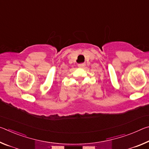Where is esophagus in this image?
Here are the masks:
<instances>
[{"label": "esophagus", "instance_id": "1", "mask_svg": "<svg viewBox=\"0 0 149 149\" xmlns=\"http://www.w3.org/2000/svg\"><path fill=\"white\" fill-rule=\"evenodd\" d=\"M85 65V63H80V64H78V66H79V68H84Z\"/></svg>", "mask_w": 149, "mask_h": 149}]
</instances>
